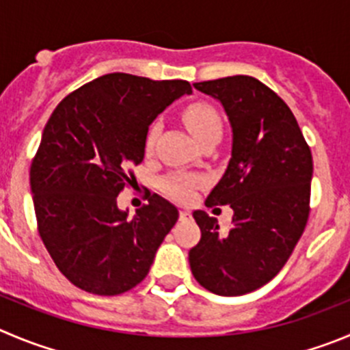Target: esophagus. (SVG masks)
I'll list each match as a JSON object with an SVG mask.
<instances>
[{"label":"esophagus","mask_w":350,"mask_h":350,"mask_svg":"<svg viewBox=\"0 0 350 350\" xmlns=\"http://www.w3.org/2000/svg\"><path fill=\"white\" fill-rule=\"evenodd\" d=\"M191 217V214H190V211H186V208H181V211H179V219H190Z\"/></svg>","instance_id":"obj_1"}]
</instances>
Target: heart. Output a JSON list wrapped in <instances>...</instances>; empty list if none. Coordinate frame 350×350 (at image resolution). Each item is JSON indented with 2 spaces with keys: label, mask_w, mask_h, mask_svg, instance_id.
Returning <instances> with one entry per match:
<instances>
[{
  "label": "heart",
  "mask_w": 350,
  "mask_h": 350,
  "mask_svg": "<svg viewBox=\"0 0 350 350\" xmlns=\"http://www.w3.org/2000/svg\"><path fill=\"white\" fill-rule=\"evenodd\" d=\"M183 120H185L186 127L190 129L191 135L200 143H205L211 138H219L221 133H223V122H221L219 113L215 112L211 105H205V103H191V105L186 107L183 110ZM157 131H159V126L152 124L148 133H146V150L152 148L153 143H155ZM198 181L200 179L191 178V176L171 174L162 181V186H164V190L169 195L186 200V198L191 197L193 188L198 185Z\"/></svg>",
  "instance_id": "obj_1"
}]
</instances>
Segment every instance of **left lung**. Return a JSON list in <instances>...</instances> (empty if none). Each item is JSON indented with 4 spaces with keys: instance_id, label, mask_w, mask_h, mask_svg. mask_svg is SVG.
Wrapping results in <instances>:
<instances>
[{
    "instance_id": "obj_1",
    "label": "left lung",
    "mask_w": 350,
    "mask_h": 350,
    "mask_svg": "<svg viewBox=\"0 0 350 350\" xmlns=\"http://www.w3.org/2000/svg\"><path fill=\"white\" fill-rule=\"evenodd\" d=\"M223 103L233 129L226 172L205 200L230 205L228 233L195 211L202 238L188 254L195 280L217 295H243L266 285L292 256L309 217L312 155L292 110L250 76L195 83Z\"/></svg>"
}]
</instances>
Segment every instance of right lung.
Listing matches in <instances>:
<instances>
[{"label":"right lung","mask_w":350,"mask_h":350,"mask_svg":"<svg viewBox=\"0 0 350 350\" xmlns=\"http://www.w3.org/2000/svg\"><path fill=\"white\" fill-rule=\"evenodd\" d=\"M190 94L188 81L107 74L67 94L48 119L31 164L38 231L60 273L94 295H119L145 280L179 217L171 202L148 195L133 219L117 195L136 181L148 126Z\"/></svg>","instance_id":"1"}]
</instances>
